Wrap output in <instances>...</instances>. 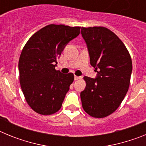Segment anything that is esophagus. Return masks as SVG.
Masks as SVG:
<instances>
[{
	"instance_id": "obj_1",
	"label": "esophagus",
	"mask_w": 146,
	"mask_h": 146,
	"mask_svg": "<svg viewBox=\"0 0 146 146\" xmlns=\"http://www.w3.org/2000/svg\"><path fill=\"white\" fill-rule=\"evenodd\" d=\"M81 78V77H78V76H74V80H79V79H80Z\"/></svg>"
}]
</instances>
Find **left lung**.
<instances>
[{
    "label": "left lung",
    "mask_w": 146,
    "mask_h": 146,
    "mask_svg": "<svg viewBox=\"0 0 146 146\" xmlns=\"http://www.w3.org/2000/svg\"><path fill=\"white\" fill-rule=\"evenodd\" d=\"M96 78L85 76L86 87L80 93L82 108L94 118L114 113L128 91L132 62L124 44L104 27L81 28Z\"/></svg>",
    "instance_id": "obj_1"
}]
</instances>
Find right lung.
I'll use <instances>...</instances> for the list:
<instances>
[{
	"label": "right lung",
	"instance_id": "obj_1",
	"mask_svg": "<svg viewBox=\"0 0 146 146\" xmlns=\"http://www.w3.org/2000/svg\"><path fill=\"white\" fill-rule=\"evenodd\" d=\"M80 31V27L51 24L35 33L23 47L18 64L20 86L36 113L48 115L61 108L74 74H62L55 66L66 45Z\"/></svg>",
	"mask_w": 146,
	"mask_h": 146
}]
</instances>
